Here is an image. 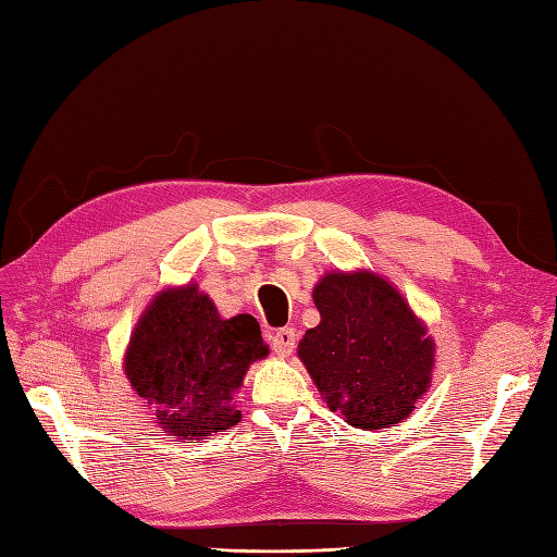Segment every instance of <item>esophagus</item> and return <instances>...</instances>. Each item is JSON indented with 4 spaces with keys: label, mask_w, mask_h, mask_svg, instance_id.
I'll list each match as a JSON object with an SVG mask.
<instances>
[{
    "label": "esophagus",
    "mask_w": 557,
    "mask_h": 557,
    "mask_svg": "<svg viewBox=\"0 0 557 557\" xmlns=\"http://www.w3.org/2000/svg\"><path fill=\"white\" fill-rule=\"evenodd\" d=\"M295 339H297V334H295L293 327H281L274 334V339H272V346H274L276 356H281V358L290 356V352L295 350Z\"/></svg>",
    "instance_id": "esophagus-1"
}]
</instances>
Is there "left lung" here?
<instances>
[{"label": "left lung", "instance_id": "1", "mask_svg": "<svg viewBox=\"0 0 557 557\" xmlns=\"http://www.w3.org/2000/svg\"><path fill=\"white\" fill-rule=\"evenodd\" d=\"M320 323L297 356L330 411L360 430L401 423L428 393L434 342L409 301L374 272H332L313 288Z\"/></svg>", "mask_w": 557, "mask_h": 557}]
</instances>
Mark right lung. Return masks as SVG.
I'll list each match as a JSON object with an SVG mask.
<instances>
[{"mask_svg":"<svg viewBox=\"0 0 557 557\" xmlns=\"http://www.w3.org/2000/svg\"><path fill=\"white\" fill-rule=\"evenodd\" d=\"M267 352L256 318H221L188 283L158 293L146 307L129 336L125 376L164 432L197 442L239 423L234 395Z\"/></svg>","mask_w":557,"mask_h":557,"instance_id":"obj_1","label":"right lung"}]
</instances>
